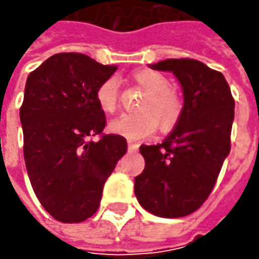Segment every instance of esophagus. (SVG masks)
Wrapping results in <instances>:
<instances>
[{"instance_id": "34e87169", "label": "esophagus", "mask_w": 259, "mask_h": 259, "mask_svg": "<svg viewBox=\"0 0 259 259\" xmlns=\"http://www.w3.org/2000/svg\"><path fill=\"white\" fill-rule=\"evenodd\" d=\"M128 150H130V151H137V150H138V144L128 141Z\"/></svg>"}]
</instances>
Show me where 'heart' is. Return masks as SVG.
Returning a JSON list of instances; mask_svg holds the SVG:
<instances>
[{"label": "heart", "mask_w": 259, "mask_h": 259, "mask_svg": "<svg viewBox=\"0 0 259 259\" xmlns=\"http://www.w3.org/2000/svg\"><path fill=\"white\" fill-rule=\"evenodd\" d=\"M134 77L147 91V96L138 105L141 112L119 115L108 124V130L112 134L133 141L153 134L157 130V119L163 128H170L182 114L180 98L171 91V82L167 76L157 70L141 69L135 72ZM95 98L104 112L112 114L119 98L118 79L115 76L106 77L98 86Z\"/></svg>", "instance_id": "1"}]
</instances>
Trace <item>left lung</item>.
<instances>
[{"mask_svg":"<svg viewBox=\"0 0 259 259\" xmlns=\"http://www.w3.org/2000/svg\"><path fill=\"white\" fill-rule=\"evenodd\" d=\"M150 67L177 77L184 104L161 144L140 147L145 167L135 177V196L150 213L182 218L203 204L231 151L235 101L225 76L199 60L167 59Z\"/></svg>","mask_w":259,"mask_h":259,"instance_id":"left-lung-1","label":"left lung"}]
</instances>
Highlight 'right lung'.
<instances>
[{
  "label": "right lung",
  "instance_id": "1",
  "mask_svg": "<svg viewBox=\"0 0 259 259\" xmlns=\"http://www.w3.org/2000/svg\"><path fill=\"white\" fill-rule=\"evenodd\" d=\"M116 69L57 53L27 77L20 108L25 167L37 199L59 222H83L98 210L105 182L126 153L121 135L88 140L104 131L95 92Z\"/></svg>",
  "mask_w": 259,
  "mask_h": 259
}]
</instances>
